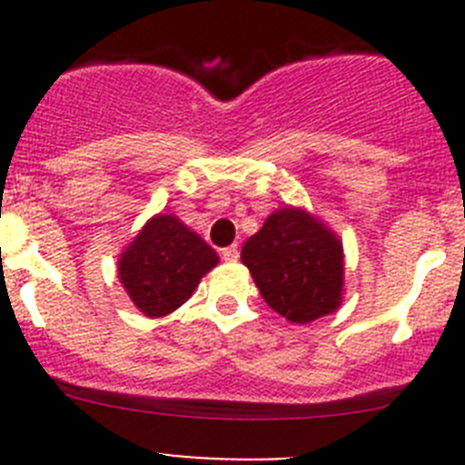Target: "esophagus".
Wrapping results in <instances>:
<instances>
[{"instance_id": "esophagus-1", "label": "esophagus", "mask_w": 465, "mask_h": 465, "mask_svg": "<svg viewBox=\"0 0 465 465\" xmlns=\"http://www.w3.org/2000/svg\"><path fill=\"white\" fill-rule=\"evenodd\" d=\"M238 256H241V252H238V245H229L223 250V259L227 262H236Z\"/></svg>"}]
</instances>
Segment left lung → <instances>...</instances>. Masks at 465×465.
I'll return each instance as SVG.
<instances>
[{"instance_id":"left-lung-1","label":"left lung","mask_w":465,"mask_h":465,"mask_svg":"<svg viewBox=\"0 0 465 465\" xmlns=\"http://www.w3.org/2000/svg\"><path fill=\"white\" fill-rule=\"evenodd\" d=\"M267 306L292 323L331 315L344 299V247L312 211H272L241 252Z\"/></svg>"}]
</instances>
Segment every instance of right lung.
Returning <instances> with one entry per match:
<instances>
[{
	"mask_svg": "<svg viewBox=\"0 0 465 465\" xmlns=\"http://www.w3.org/2000/svg\"><path fill=\"white\" fill-rule=\"evenodd\" d=\"M218 262L213 247L175 213H154L119 254L116 272L130 302L157 320L189 302Z\"/></svg>",
	"mask_w": 465,
	"mask_h": 465,
	"instance_id": "obj_1",
	"label": "right lung"
}]
</instances>
